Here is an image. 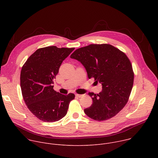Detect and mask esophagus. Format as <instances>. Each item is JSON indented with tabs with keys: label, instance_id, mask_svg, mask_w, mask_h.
Wrapping results in <instances>:
<instances>
[{
	"label": "esophagus",
	"instance_id": "obj_1",
	"mask_svg": "<svg viewBox=\"0 0 158 158\" xmlns=\"http://www.w3.org/2000/svg\"><path fill=\"white\" fill-rule=\"evenodd\" d=\"M76 97H77V98H81V97H82V96H83V95H82V94H76Z\"/></svg>",
	"mask_w": 158,
	"mask_h": 158
}]
</instances>
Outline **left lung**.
Listing matches in <instances>:
<instances>
[{
  "label": "left lung",
  "mask_w": 158,
  "mask_h": 158,
  "mask_svg": "<svg viewBox=\"0 0 158 158\" xmlns=\"http://www.w3.org/2000/svg\"><path fill=\"white\" fill-rule=\"evenodd\" d=\"M71 58L81 62L89 79L102 85L98 94L89 93L93 104L85 114L101 121L115 116L127 104L134 82L131 63L121 51L107 44H91L76 49Z\"/></svg>",
  "instance_id": "1"
}]
</instances>
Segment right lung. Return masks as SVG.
<instances>
[{
    "label": "right lung",
    "instance_id": "right-lung-1",
    "mask_svg": "<svg viewBox=\"0 0 158 158\" xmlns=\"http://www.w3.org/2000/svg\"><path fill=\"white\" fill-rule=\"evenodd\" d=\"M74 48L49 46L38 49L26 60L20 72V87L28 109L39 119L57 121L67 112L75 95L61 94L54 91L53 80L62 61Z\"/></svg>",
    "mask_w": 158,
    "mask_h": 158
}]
</instances>
